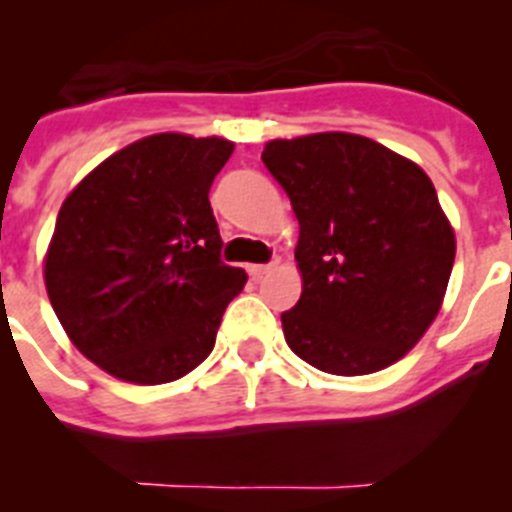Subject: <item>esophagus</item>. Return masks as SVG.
I'll list each match as a JSON object with an SVG mask.
<instances>
[{
  "instance_id": "esophagus-1",
  "label": "esophagus",
  "mask_w": 512,
  "mask_h": 512,
  "mask_svg": "<svg viewBox=\"0 0 512 512\" xmlns=\"http://www.w3.org/2000/svg\"><path fill=\"white\" fill-rule=\"evenodd\" d=\"M274 266H277V261H271V264H253V266H248V274H251L253 279H261L264 274H269Z\"/></svg>"
}]
</instances>
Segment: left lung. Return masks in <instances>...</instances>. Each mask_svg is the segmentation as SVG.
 <instances>
[{
    "label": "left lung",
    "instance_id": "8db88e82",
    "mask_svg": "<svg viewBox=\"0 0 512 512\" xmlns=\"http://www.w3.org/2000/svg\"><path fill=\"white\" fill-rule=\"evenodd\" d=\"M261 161L300 220L289 348L338 377L395 364L441 310L456 256L428 174L354 133L269 140Z\"/></svg>",
    "mask_w": 512,
    "mask_h": 512
}]
</instances>
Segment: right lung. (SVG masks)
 <instances>
[{
	"instance_id": "1",
	"label": "right lung",
	"mask_w": 512,
	"mask_h": 512,
	"mask_svg": "<svg viewBox=\"0 0 512 512\" xmlns=\"http://www.w3.org/2000/svg\"><path fill=\"white\" fill-rule=\"evenodd\" d=\"M225 138L158 133L112 153L58 212L45 289L81 354L122 382L166 384L210 356L246 271L220 261L210 194Z\"/></svg>"
}]
</instances>
